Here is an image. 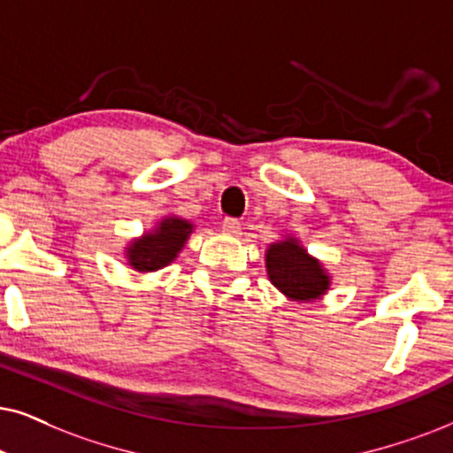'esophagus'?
<instances>
[{
    "label": "esophagus",
    "instance_id": "esophagus-1",
    "mask_svg": "<svg viewBox=\"0 0 453 453\" xmlns=\"http://www.w3.org/2000/svg\"><path fill=\"white\" fill-rule=\"evenodd\" d=\"M221 227H223V234H227V236H240V232H242V226H240V221L232 219V217H226Z\"/></svg>",
    "mask_w": 453,
    "mask_h": 453
}]
</instances>
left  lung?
<instances>
[{"instance_id":"1","label":"left lung","mask_w":453,"mask_h":453,"mask_svg":"<svg viewBox=\"0 0 453 453\" xmlns=\"http://www.w3.org/2000/svg\"><path fill=\"white\" fill-rule=\"evenodd\" d=\"M265 267L269 282L290 301L311 303L330 290L332 278L322 261L309 255L295 236H284L267 246Z\"/></svg>"}]
</instances>
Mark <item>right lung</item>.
<instances>
[{
	"instance_id": "add662e5",
	"label": "right lung",
	"mask_w": 453,
	"mask_h": 453,
	"mask_svg": "<svg viewBox=\"0 0 453 453\" xmlns=\"http://www.w3.org/2000/svg\"><path fill=\"white\" fill-rule=\"evenodd\" d=\"M192 232L194 223L181 219V217L167 215L152 230L144 232L140 238H134L125 246L127 265L142 273L167 267L181 253Z\"/></svg>"
}]
</instances>
